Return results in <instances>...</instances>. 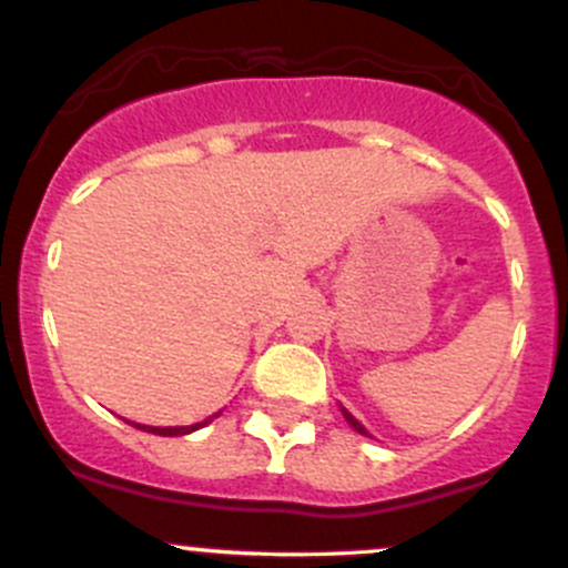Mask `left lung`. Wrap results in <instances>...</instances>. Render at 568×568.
Returning <instances> with one entry per match:
<instances>
[{"mask_svg": "<svg viewBox=\"0 0 568 568\" xmlns=\"http://www.w3.org/2000/svg\"><path fill=\"white\" fill-rule=\"evenodd\" d=\"M343 414H345V419H348V422H351V427H354V429H356V433L367 435V429H364V427L359 425V422H356V419H354V416H351V414H348V410H343Z\"/></svg>", "mask_w": 568, "mask_h": 568, "instance_id": "1", "label": "left lung"}]
</instances>
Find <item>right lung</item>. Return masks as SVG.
Instances as JSON below:
<instances>
[{
  "label": "right lung",
  "instance_id": "add662e5",
  "mask_svg": "<svg viewBox=\"0 0 568 568\" xmlns=\"http://www.w3.org/2000/svg\"><path fill=\"white\" fill-rule=\"evenodd\" d=\"M214 416H217V414H214ZM214 416H209L206 422H199V425H190V427H146V425H135V427L146 429V433H154V435H187V433H193V429L209 425V422H212Z\"/></svg>",
  "mask_w": 568,
  "mask_h": 568
}]
</instances>
